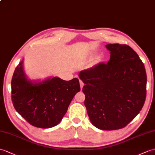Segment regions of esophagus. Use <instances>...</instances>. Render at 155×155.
Instances as JSON below:
<instances>
[{"label": "esophagus", "instance_id": "1", "mask_svg": "<svg viewBox=\"0 0 155 155\" xmlns=\"http://www.w3.org/2000/svg\"><path fill=\"white\" fill-rule=\"evenodd\" d=\"M80 85H81V90H82V87H83V86H84V83H83V82H82V81H81V80H80Z\"/></svg>", "mask_w": 155, "mask_h": 155}]
</instances>
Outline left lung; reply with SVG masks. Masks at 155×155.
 I'll return each mask as SVG.
<instances>
[{"label":"left lung","instance_id":"obj_1","mask_svg":"<svg viewBox=\"0 0 155 155\" xmlns=\"http://www.w3.org/2000/svg\"><path fill=\"white\" fill-rule=\"evenodd\" d=\"M110 59L81 71L85 85L84 105L92 124L102 130H116L130 123L146 98L147 74L142 61L127 45L107 44Z\"/></svg>","mask_w":155,"mask_h":155}]
</instances>
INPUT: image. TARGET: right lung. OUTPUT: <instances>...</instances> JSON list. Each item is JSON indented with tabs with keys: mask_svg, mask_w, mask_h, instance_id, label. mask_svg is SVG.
Segmentation results:
<instances>
[{
	"mask_svg": "<svg viewBox=\"0 0 155 155\" xmlns=\"http://www.w3.org/2000/svg\"><path fill=\"white\" fill-rule=\"evenodd\" d=\"M23 60L14 72L11 82L14 108L35 127L51 128L60 123L75 94L81 91L79 80L64 81L57 77L29 79Z\"/></svg>",
	"mask_w": 155,
	"mask_h": 155,
	"instance_id": "obj_1",
	"label": "right lung"
}]
</instances>
